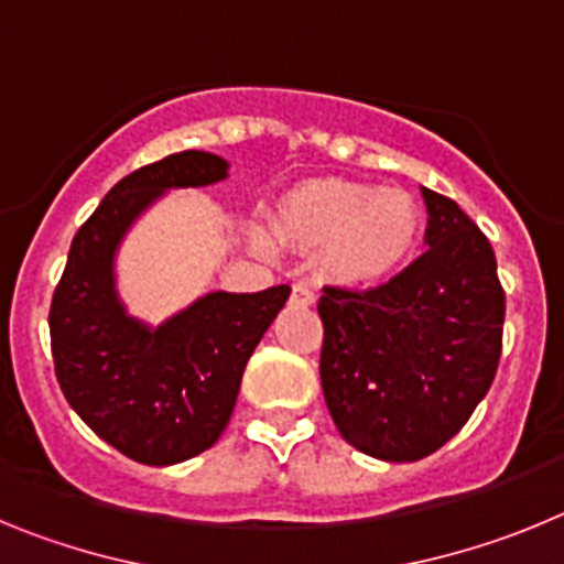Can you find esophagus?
<instances>
[{"mask_svg":"<svg viewBox=\"0 0 564 564\" xmlns=\"http://www.w3.org/2000/svg\"><path fill=\"white\" fill-rule=\"evenodd\" d=\"M293 302H296V305H313V302H316V291H313V285H307V282H296V285H293Z\"/></svg>","mask_w":564,"mask_h":564,"instance_id":"obj_1","label":"esophagus"}]
</instances>
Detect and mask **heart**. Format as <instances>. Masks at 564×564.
<instances>
[{
  "instance_id": "1",
  "label": "heart",
  "mask_w": 564,
  "mask_h": 564,
  "mask_svg": "<svg viewBox=\"0 0 564 564\" xmlns=\"http://www.w3.org/2000/svg\"><path fill=\"white\" fill-rule=\"evenodd\" d=\"M423 214L406 192L327 183L285 208V228L305 246H327V273L344 285H376L415 251Z\"/></svg>"
}]
</instances>
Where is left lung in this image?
Segmentation results:
<instances>
[{
  "label": "left lung",
  "instance_id": "left-lung-1",
  "mask_svg": "<svg viewBox=\"0 0 564 564\" xmlns=\"http://www.w3.org/2000/svg\"><path fill=\"white\" fill-rule=\"evenodd\" d=\"M426 251L370 291L327 285L322 390L336 430L378 460L412 463L457 435L497 376L506 291L486 234L421 188Z\"/></svg>",
  "mask_w": 564,
  "mask_h": 564
}]
</instances>
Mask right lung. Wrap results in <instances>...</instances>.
Wrapping results in <instances>:
<instances>
[{
  "mask_svg": "<svg viewBox=\"0 0 564 564\" xmlns=\"http://www.w3.org/2000/svg\"><path fill=\"white\" fill-rule=\"evenodd\" d=\"M226 174L223 158L188 149L115 183L73 237L50 305V350L67 403L147 466H172L217 443L253 347L291 296L288 285L208 293L158 330L129 318L115 296V248L134 217L166 188Z\"/></svg>",
  "mask_w": 564,
  "mask_h": 564,
  "instance_id": "add662e5",
  "label": "right lung"
}]
</instances>
